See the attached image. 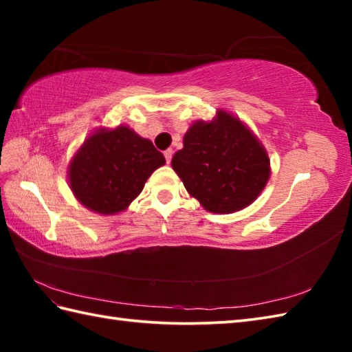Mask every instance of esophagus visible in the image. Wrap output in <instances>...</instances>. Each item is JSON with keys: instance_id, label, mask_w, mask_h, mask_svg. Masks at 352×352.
<instances>
[{"instance_id": "esophagus-1", "label": "esophagus", "mask_w": 352, "mask_h": 352, "mask_svg": "<svg viewBox=\"0 0 352 352\" xmlns=\"http://www.w3.org/2000/svg\"><path fill=\"white\" fill-rule=\"evenodd\" d=\"M172 154H174V151H172V149H166V151H164V159H166V163H168V164L170 163Z\"/></svg>"}]
</instances>
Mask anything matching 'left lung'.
<instances>
[{"mask_svg": "<svg viewBox=\"0 0 352 352\" xmlns=\"http://www.w3.org/2000/svg\"><path fill=\"white\" fill-rule=\"evenodd\" d=\"M263 145L241 119L218 110L210 122L197 121L184 134L172 169L186 190L212 213L242 210L265 189L271 168Z\"/></svg>", "mask_w": 352, "mask_h": 352, "instance_id": "obj_1", "label": "left lung"}]
</instances>
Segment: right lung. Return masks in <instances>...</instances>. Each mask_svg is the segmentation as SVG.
<instances>
[{
    "instance_id": "1",
    "label": "right lung",
    "mask_w": 352,
    "mask_h": 352,
    "mask_svg": "<svg viewBox=\"0 0 352 352\" xmlns=\"http://www.w3.org/2000/svg\"><path fill=\"white\" fill-rule=\"evenodd\" d=\"M166 163L153 142L126 125L100 129L72 157L68 182L74 195L100 214L124 212L153 172Z\"/></svg>"
}]
</instances>
